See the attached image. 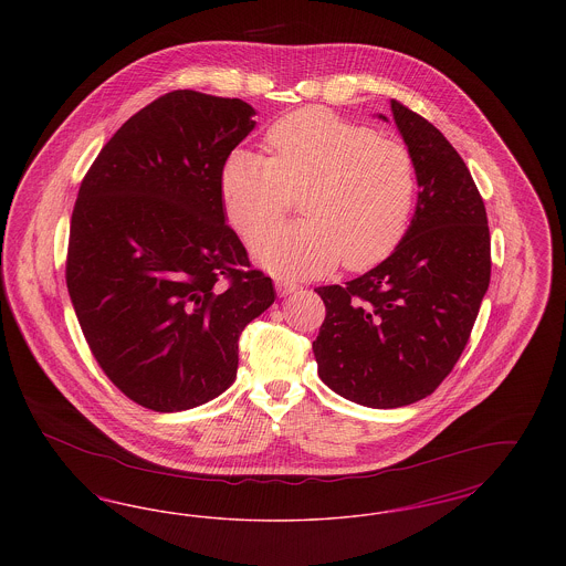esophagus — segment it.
<instances>
[{"label": "esophagus", "mask_w": 566, "mask_h": 566, "mask_svg": "<svg viewBox=\"0 0 566 566\" xmlns=\"http://www.w3.org/2000/svg\"><path fill=\"white\" fill-rule=\"evenodd\" d=\"M275 291H277L280 296H289L296 293L298 286H296L295 282H289V280H275Z\"/></svg>", "instance_id": "34e87169"}]
</instances>
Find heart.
<instances>
[{"label":"heart","mask_w":566,"mask_h":566,"mask_svg":"<svg viewBox=\"0 0 566 566\" xmlns=\"http://www.w3.org/2000/svg\"><path fill=\"white\" fill-rule=\"evenodd\" d=\"M270 159L238 148L220 169V199L243 238L283 213L304 189L298 223L259 233L252 259L282 280L321 277L344 259L363 270L403 238L416 169L403 144L328 109H303L268 134Z\"/></svg>","instance_id":"obj_1"}]
</instances>
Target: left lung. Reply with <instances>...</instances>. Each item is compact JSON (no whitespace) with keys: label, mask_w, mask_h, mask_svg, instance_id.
Listing matches in <instances>:
<instances>
[{"label":"left lung","mask_w":566,"mask_h":566,"mask_svg":"<svg viewBox=\"0 0 566 566\" xmlns=\"http://www.w3.org/2000/svg\"><path fill=\"white\" fill-rule=\"evenodd\" d=\"M390 112L416 169V212L386 261L344 286L316 289L326 316L312 344L324 384L376 409L434 392L490 284V231L471 171L427 118L395 99Z\"/></svg>","instance_id":"8db88e82"}]
</instances>
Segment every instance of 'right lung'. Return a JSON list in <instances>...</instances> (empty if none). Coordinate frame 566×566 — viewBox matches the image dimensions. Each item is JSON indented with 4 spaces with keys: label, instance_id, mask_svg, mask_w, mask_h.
Segmentation results:
<instances>
[{
    "label": "right lung",
    "instance_id": "right-lung-1",
    "mask_svg": "<svg viewBox=\"0 0 566 566\" xmlns=\"http://www.w3.org/2000/svg\"><path fill=\"white\" fill-rule=\"evenodd\" d=\"M242 99L174 91L134 114L82 180L67 291L95 360L132 401L171 413L238 376L245 324L275 301L227 224L220 169L250 134Z\"/></svg>",
    "mask_w": 566,
    "mask_h": 566
}]
</instances>
